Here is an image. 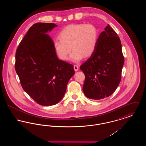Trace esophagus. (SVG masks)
Segmentation results:
<instances>
[{"label": "esophagus", "mask_w": 146, "mask_h": 146, "mask_svg": "<svg viewBox=\"0 0 146 146\" xmlns=\"http://www.w3.org/2000/svg\"><path fill=\"white\" fill-rule=\"evenodd\" d=\"M74 70L75 71H78L79 70V66L78 65H74Z\"/></svg>", "instance_id": "34e87169"}]
</instances>
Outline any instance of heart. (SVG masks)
I'll use <instances>...</instances> for the list:
<instances>
[{
  "label": "heart",
  "mask_w": 146,
  "mask_h": 146,
  "mask_svg": "<svg viewBox=\"0 0 146 146\" xmlns=\"http://www.w3.org/2000/svg\"><path fill=\"white\" fill-rule=\"evenodd\" d=\"M59 39L54 41V48L58 58L63 61L68 58L78 62L84 57L93 54L97 46L98 33L97 28L91 24H72L63 28L58 35Z\"/></svg>",
  "instance_id": "heart-1"
}]
</instances>
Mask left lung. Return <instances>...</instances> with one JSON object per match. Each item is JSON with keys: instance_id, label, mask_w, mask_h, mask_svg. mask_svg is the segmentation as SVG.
<instances>
[{"instance_id": "8db88e82", "label": "left lung", "mask_w": 146, "mask_h": 146, "mask_svg": "<svg viewBox=\"0 0 146 146\" xmlns=\"http://www.w3.org/2000/svg\"><path fill=\"white\" fill-rule=\"evenodd\" d=\"M124 63L120 40L108 25L98 36L94 52L80 67L85 76V95L96 100L111 96L120 82Z\"/></svg>"}]
</instances>
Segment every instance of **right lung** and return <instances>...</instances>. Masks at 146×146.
Listing matches in <instances>:
<instances>
[{
    "mask_svg": "<svg viewBox=\"0 0 146 146\" xmlns=\"http://www.w3.org/2000/svg\"><path fill=\"white\" fill-rule=\"evenodd\" d=\"M57 26L34 24L20 42L16 52L15 70L25 91L38 104L52 106L64 96L73 66L60 60L54 42L48 35Z\"/></svg>",
    "mask_w": 146,
    "mask_h": 146,
    "instance_id": "obj_1",
    "label": "right lung"
}]
</instances>
